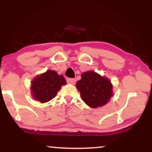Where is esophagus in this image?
Here are the masks:
<instances>
[{
    "instance_id": "esophagus-1",
    "label": "esophagus",
    "mask_w": 152,
    "mask_h": 152,
    "mask_svg": "<svg viewBox=\"0 0 152 152\" xmlns=\"http://www.w3.org/2000/svg\"><path fill=\"white\" fill-rule=\"evenodd\" d=\"M68 82H69V83H70V84L74 85L75 84V79H72V78H69V79H68Z\"/></svg>"
}]
</instances>
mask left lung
Here are the masks:
<instances>
[{"instance_id": "1", "label": "left lung", "mask_w": 152, "mask_h": 152, "mask_svg": "<svg viewBox=\"0 0 152 152\" xmlns=\"http://www.w3.org/2000/svg\"><path fill=\"white\" fill-rule=\"evenodd\" d=\"M81 77L76 87L87 105L95 109L102 107L110 100L113 95V86L110 80L94 71L85 72Z\"/></svg>"}]
</instances>
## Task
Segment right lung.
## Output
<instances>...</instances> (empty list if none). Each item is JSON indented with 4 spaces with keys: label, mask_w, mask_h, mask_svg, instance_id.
Listing matches in <instances>:
<instances>
[{
    "label": "right lung",
    "mask_w": 152,
    "mask_h": 152,
    "mask_svg": "<svg viewBox=\"0 0 152 152\" xmlns=\"http://www.w3.org/2000/svg\"><path fill=\"white\" fill-rule=\"evenodd\" d=\"M32 95L41 103L47 102L56 96L61 86L66 84L63 75H59L55 70H48L37 76L32 81Z\"/></svg>",
    "instance_id": "right-lung-1"
}]
</instances>
